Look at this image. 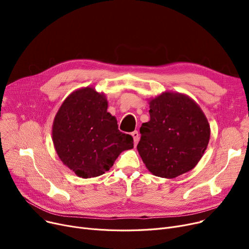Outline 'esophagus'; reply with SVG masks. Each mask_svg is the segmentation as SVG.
<instances>
[{
	"mask_svg": "<svg viewBox=\"0 0 249 249\" xmlns=\"http://www.w3.org/2000/svg\"><path fill=\"white\" fill-rule=\"evenodd\" d=\"M131 135H132V137H133V139H134V142L137 143V142L139 141V132L137 131V130H135V131H133V132L131 133Z\"/></svg>",
	"mask_w": 249,
	"mask_h": 249,
	"instance_id": "obj_1",
	"label": "esophagus"
}]
</instances>
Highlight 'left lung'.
<instances>
[{"instance_id": "1", "label": "left lung", "mask_w": 249, "mask_h": 249, "mask_svg": "<svg viewBox=\"0 0 249 249\" xmlns=\"http://www.w3.org/2000/svg\"><path fill=\"white\" fill-rule=\"evenodd\" d=\"M150 120L140 127L138 152L154 176L173 178L193 169L210 139L201 108L186 95L163 93L149 103Z\"/></svg>"}]
</instances>
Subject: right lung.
<instances>
[{
    "mask_svg": "<svg viewBox=\"0 0 249 249\" xmlns=\"http://www.w3.org/2000/svg\"><path fill=\"white\" fill-rule=\"evenodd\" d=\"M108 102L93 88L71 93L59 108L52 138L61 161L88 178L99 177L113 166L123 150L133 148V137L118 129L107 112Z\"/></svg>",
    "mask_w": 249,
    "mask_h": 249,
    "instance_id": "right-lung-1",
    "label": "right lung"
}]
</instances>
